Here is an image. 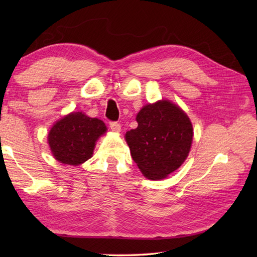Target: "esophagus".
Here are the masks:
<instances>
[{
    "mask_svg": "<svg viewBox=\"0 0 257 257\" xmlns=\"http://www.w3.org/2000/svg\"><path fill=\"white\" fill-rule=\"evenodd\" d=\"M110 128L112 132L114 133H120V130H121V124L117 121H111L110 122Z\"/></svg>",
    "mask_w": 257,
    "mask_h": 257,
    "instance_id": "34e87169",
    "label": "esophagus"
}]
</instances>
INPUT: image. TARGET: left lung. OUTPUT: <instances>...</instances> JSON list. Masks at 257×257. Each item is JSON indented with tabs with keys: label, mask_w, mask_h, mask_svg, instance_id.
Here are the masks:
<instances>
[{
	"label": "left lung",
	"mask_w": 257,
	"mask_h": 257,
	"mask_svg": "<svg viewBox=\"0 0 257 257\" xmlns=\"http://www.w3.org/2000/svg\"><path fill=\"white\" fill-rule=\"evenodd\" d=\"M138 127L124 135L130 155L149 180H162L181 167L191 149L193 128L181 108L169 100L148 103L138 112Z\"/></svg>",
	"instance_id": "8db88e82"
}]
</instances>
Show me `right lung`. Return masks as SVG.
Returning a JSON list of instances; mask_svg holds the SVG:
<instances>
[{
    "instance_id": "right-lung-1",
    "label": "right lung",
    "mask_w": 257,
    "mask_h": 257,
    "mask_svg": "<svg viewBox=\"0 0 257 257\" xmlns=\"http://www.w3.org/2000/svg\"><path fill=\"white\" fill-rule=\"evenodd\" d=\"M107 132L100 119L81 111L70 112L54 123L47 141L54 158L64 165L78 166L92 157L98 138Z\"/></svg>"
}]
</instances>
